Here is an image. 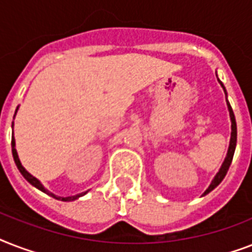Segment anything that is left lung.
Instances as JSON below:
<instances>
[{
  "instance_id": "obj_1",
  "label": "left lung",
  "mask_w": 252,
  "mask_h": 252,
  "mask_svg": "<svg viewBox=\"0 0 252 252\" xmlns=\"http://www.w3.org/2000/svg\"><path fill=\"white\" fill-rule=\"evenodd\" d=\"M220 85L222 86L223 91H225V94H226V90H225V87H223L222 82L219 80ZM227 103V108H229V114H230V120H231V136H230V144H229V149H227V154H226V158H225V161H223L222 166H221V168H220V171L216 174L215 179L212 180L211 186L207 188V191L204 192L203 196H205L207 193H209V192L212 191V189H215L217 186H219L221 182H222V179L225 178V175H226L227 170H229V167H230V163L231 161H233V156H234V152H235V145H237V123H235V116H234V112H233V110H231V106L229 104V102L226 100Z\"/></svg>"
}]
</instances>
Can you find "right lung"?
<instances>
[{"label":"right lung","instance_id":"add662e5","mask_svg":"<svg viewBox=\"0 0 252 252\" xmlns=\"http://www.w3.org/2000/svg\"><path fill=\"white\" fill-rule=\"evenodd\" d=\"M17 111H18V107H17V110H15V114H17ZM15 116V115H14ZM11 152H13V157H14V161H15V165H17L18 170L21 171V174L23 176H25V179L29 182L30 184H32L33 187H36L37 189H40L41 192H44V193H47V195L49 196H52L53 199H57V200H61V201H73V200H76L78 199V197H81V196H84L86 195L87 191L86 192H82V193H78V195H74V196H68V197H61V196H56L55 193H52V192H49L48 189H45L44 186L39 182V180L35 178V176H32L31 174H30L27 170H26L23 166H22L21 161H19V158H18V153H17V149H15V140H14V136L11 137Z\"/></svg>","mask_w":252,"mask_h":252}]
</instances>
